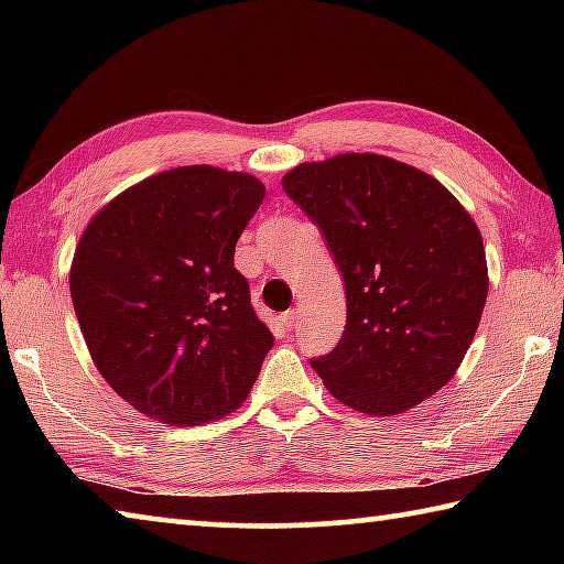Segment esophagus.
I'll list each match as a JSON object with an SVG mask.
<instances>
[{"label": "esophagus", "instance_id": "1", "mask_svg": "<svg viewBox=\"0 0 564 564\" xmlns=\"http://www.w3.org/2000/svg\"><path fill=\"white\" fill-rule=\"evenodd\" d=\"M295 321H299V311H295V308L281 313V323H283L285 328H293V326H295Z\"/></svg>", "mask_w": 564, "mask_h": 564}]
</instances>
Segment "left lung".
I'll return each mask as SVG.
<instances>
[{"label": "left lung", "instance_id": "1", "mask_svg": "<svg viewBox=\"0 0 564 564\" xmlns=\"http://www.w3.org/2000/svg\"><path fill=\"white\" fill-rule=\"evenodd\" d=\"M283 191L321 228L346 283V330L311 366L333 398L395 415L460 366L488 299L482 236L441 181L378 154L301 164Z\"/></svg>", "mask_w": 564, "mask_h": 564}]
</instances>
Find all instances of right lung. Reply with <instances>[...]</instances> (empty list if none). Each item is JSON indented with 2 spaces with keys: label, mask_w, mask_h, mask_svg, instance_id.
I'll list each match as a JSON object with an SVG mask.
<instances>
[{
  "label": "right lung",
  "mask_w": 564,
  "mask_h": 564,
  "mask_svg": "<svg viewBox=\"0 0 564 564\" xmlns=\"http://www.w3.org/2000/svg\"><path fill=\"white\" fill-rule=\"evenodd\" d=\"M259 178L181 166L94 216L72 263V303L99 373L161 423L196 425L243 403L273 333L256 316L236 241Z\"/></svg>",
  "instance_id": "right-lung-1"
}]
</instances>
